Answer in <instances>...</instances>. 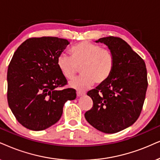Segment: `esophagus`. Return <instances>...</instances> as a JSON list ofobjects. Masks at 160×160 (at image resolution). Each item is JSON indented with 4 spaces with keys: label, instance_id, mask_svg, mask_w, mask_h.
<instances>
[{
    "label": "esophagus",
    "instance_id": "obj_1",
    "mask_svg": "<svg viewBox=\"0 0 160 160\" xmlns=\"http://www.w3.org/2000/svg\"><path fill=\"white\" fill-rule=\"evenodd\" d=\"M85 94H86V93H85V92H80V91H78V92H77V96H78V97H82Z\"/></svg>",
    "mask_w": 160,
    "mask_h": 160
}]
</instances>
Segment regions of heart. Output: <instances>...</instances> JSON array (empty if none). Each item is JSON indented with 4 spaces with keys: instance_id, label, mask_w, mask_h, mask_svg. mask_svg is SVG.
Here are the masks:
<instances>
[{
    "instance_id": "b5f03b06",
    "label": "heart",
    "mask_w": 160,
    "mask_h": 160,
    "mask_svg": "<svg viewBox=\"0 0 160 160\" xmlns=\"http://www.w3.org/2000/svg\"><path fill=\"white\" fill-rule=\"evenodd\" d=\"M72 58L62 54L58 57L57 65L62 75L72 80L81 68L82 76L69 83L70 87L84 90L92 87L94 82L102 84L112 74L114 67V54L108 48L88 41H81L70 50Z\"/></svg>"
}]
</instances>
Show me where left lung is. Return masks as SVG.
I'll use <instances>...</instances> for the list:
<instances>
[{"label":"left lung","instance_id":"left-lung-1","mask_svg":"<svg viewBox=\"0 0 160 160\" xmlns=\"http://www.w3.org/2000/svg\"><path fill=\"white\" fill-rule=\"evenodd\" d=\"M114 54V67L109 78L87 93L93 107L85 113L90 125L106 134L131 126L142 111L148 80L145 63L125 40L106 37L96 40Z\"/></svg>","mask_w":160,"mask_h":160}]
</instances>
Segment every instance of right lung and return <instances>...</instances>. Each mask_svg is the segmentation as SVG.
Wrapping results in <instances>:
<instances>
[{
	"label": "right lung",
	"instance_id": "obj_1",
	"mask_svg": "<svg viewBox=\"0 0 160 160\" xmlns=\"http://www.w3.org/2000/svg\"><path fill=\"white\" fill-rule=\"evenodd\" d=\"M70 43L56 37L27 39L13 54L7 72V100L12 112L25 128L42 131L55 124L67 100L76 98L57 60Z\"/></svg>",
	"mask_w": 160,
	"mask_h": 160
}]
</instances>
